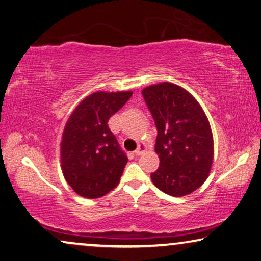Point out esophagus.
<instances>
[{
  "label": "esophagus",
  "instance_id": "1",
  "mask_svg": "<svg viewBox=\"0 0 261 261\" xmlns=\"http://www.w3.org/2000/svg\"><path fill=\"white\" fill-rule=\"evenodd\" d=\"M146 149H147V147L145 143H140L137 150H135V154H137V155H141L143 152H146Z\"/></svg>",
  "mask_w": 261,
  "mask_h": 261
}]
</instances>
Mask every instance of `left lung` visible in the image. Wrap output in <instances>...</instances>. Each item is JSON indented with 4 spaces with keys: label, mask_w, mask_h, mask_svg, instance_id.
I'll list each match as a JSON object with an SVG mask.
<instances>
[{
    "label": "left lung",
    "mask_w": 261,
    "mask_h": 261,
    "mask_svg": "<svg viewBox=\"0 0 261 261\" xmlns=\"http://www.w3.org/2000/svg\"><path fill=\"white\" fill-rule=\"evenodd\" d=\"M142 95L158 129L155 152L160 167L153 184L172 196H184L201 187L214 156L208 119L195 97L172 82L147 86Z\"/></svg>",
    "instance_id": "1"
}]
</instances>
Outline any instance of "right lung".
Wrapping results in <instances>:
<instances>
[{
  "mask_svg": "<svg viewBox=\"0 0 261 261\" xmlns=\"http://www.w3.org/2000/svg\"><path fill=\"white\" fill-rule=\"evenodd\" d=\"M133 92H95L85 97L68 118L60 143L61 169L75 193L96 199L120 182L128 158L108 127V120Z\"/></svg>",
  "mask_w": 261,
  "mask_h": 261,
  "instance_id": "add662e5",
  "label": "right lung"
}]
</instances>
